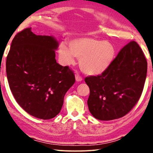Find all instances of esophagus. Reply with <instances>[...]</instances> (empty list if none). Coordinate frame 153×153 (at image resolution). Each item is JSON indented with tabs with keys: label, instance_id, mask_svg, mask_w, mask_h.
Segmentation results:
<instances>
[{
	"label": "esophagus",
	"instance_id": "obj_1",
	"mask_svg": "<svg viewBox=\"0 0 153 153\" xmlns=\"http://www.w3.org/2000/svg\"><path fill=\"white\" fill-rule=\"evenodd\" d=\"M75 79H76V81H78V82H79V81H81L83 80L82 77L80 76V74H77V73H76V74H75Z\"/></svg>",
	"mask_w": 153,
	"mask_h": 153
}]
</instances>
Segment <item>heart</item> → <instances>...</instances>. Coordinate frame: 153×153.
I'll list each match as a JSON object with an SVG mask.
<instances>
[{"label":"heart","instance_id":"b5f03b06","mask_svg":"<svg viewBox=\"0 0 153 153\" xmlns=\"http://www.w3.org/2000/svg\"><path fill=\"white\" fill-rule=\"evenodd\" d=\"M58 56L64 65L75 62L79 58V66L85 74L97 76L108 70L115 56V49L111 44L92 37H81L71 40L69 48L64 44L58 47Z\"/></svg>","mask_w":153,"mask_h":153}]
</instances>
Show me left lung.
<instances>
[{"mask_svg":"<svg viewBox=\"0 0 153 153\" xmlns=\"http://www.w3.org/2000/svg\"><path fill=\"white\" fill-rule=\"evenodd\" d=\"M147 74V61L139 45L131 41L120 50L105 72L86 77L88 106L100 120L124 116L139 101Z\"/></svg>","mask_w":153,"mask_h":153,"instance_id":"1","label":"left lung"}]
</instances>
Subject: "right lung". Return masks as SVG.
<instances>
[{
  "instance_id": "right-lung-1",
  "label": "right lung",
  "mask_w": 153,
  "mask_h": 153,
  "mask_svg": "<svg viewBox=\"0 0 153 153\" xmlns=\"http://www.w3.org/2000/svg\"><path fill=\"white\" fill-rule=\"evenodd\" d=\"M58 42L26 28L12 42L6 60L10 88L23 109L35 118L49 120L59 114L67 91L75 82L68 66L57 63Z\"/></svg>"
}]
</instances>
